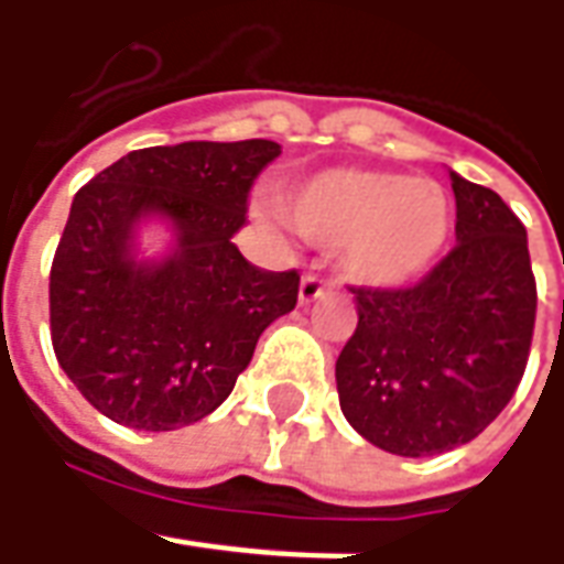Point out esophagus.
<instances>
[{
	"instance_id": "34e87169",
	"label": "esophagus",
	"mask_w": 564,
	"mask_h": 564,
	"mask_svg": "<svg viewBox=\"0 0 564 564\" xmlns=\"http://www.w3.org/2000/svg\"><path fill=\"white\" fill-rule=\"evenodd\" d=\"M329 292V282L323 279V275H316V272H304V279H301V304H311L316 297H323V294Z\"/></svg>"
}]
</instances>
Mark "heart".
I'll list each match as a JSON object with an SVG mask.
<instances>
[{"mask_svg":"<svg viewBox=\"0 0 564 564\" xmlns=\"http://www.w3.org/2000/svg\"><path fill=\"white\" fill-rule=\"evenodd\" d=\"M282 209L304 238L338 248L341 270L367 285L421 275L448 235L443 187L377 169H326L285 191Z\"/></svg>","mask_w":564,"mask_h":564,"instance_id":"heart-1","label":"heart"}]
</instances>
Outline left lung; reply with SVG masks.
Wrapping results in <instances>:
<instances>
[{
  "label": "left lung",
  "mask_w": 564,
  "mask_h": 564,
  "mask_svg": "<svg viewBox=\"0 0 564 564\" xmlns=\"http://www.w3.org/2000/svg\"><path fill=\"white\" fill-rule=\"evenodd\" d=\"M455 248L408 289L351 285L358 329L336 360L338 404L367 443L423 458L502 414L536 319L528 231L509 204L452 172Z\"/></svg>",
  "instance_id": "obj_1"
}]
</instances>
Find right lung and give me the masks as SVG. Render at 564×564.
I'll return each mask as SVG.
<instances>
[{
    "label": "right lung",
    "instance_id": "add662e5",
    "mask_svg": "<svg viewBox=\"0 0 564 564\" xmlns=\"http://www.w3.org/2000/svg\"><path fill=\"white\" fill-rule=\"evenodd\" d=\"M275 141H187L121 156L75 194L50 270L58 367L109 421L165 433L213 414L272 319L294 311L297 270H260L231 245ZM150 212L176 228L160 264L133 260Z\"/></svg>",
    "mask_w": 564,
    "mask_h": 564
}]
</instances>
